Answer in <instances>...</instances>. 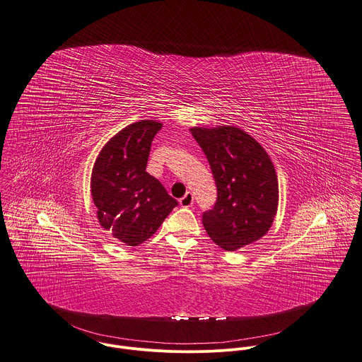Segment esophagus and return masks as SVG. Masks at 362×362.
<instances>
[{"mask_svg": "<svg viewBox=\"0 0 362 362\" xmlns=\"http://www.w3.org/2000/svg\"><path fill=\"white\" fill-rule=\"evenodd\" d=\"M193 203H194L193 194H192V193H189V192H187V193L180 199V206H182V207H185V209L192 207V206H193Z\"/></svg>", "mask_w": 362, "mask_h": 362, "instance_id": "obj_1", "label": "esophagus"}]
</instances>
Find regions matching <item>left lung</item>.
I'll return each instance as SVG.
<instances>
[{
  "instance_id": "1",
  "label": "left lung",
  "mask_w": 362,
  "mask_h": 362,
  "mask_svg": "<svg viewBox=\"0 0 362 362\" xmlns=\"http://www.w3.org/2000/svg\"><path fill=\"white\" fill-rule=\"evenodd\" d=\"M217 185V203L203 214L209 236L233 252L263 238L279 209L274 165L252 136L235 126L192 127Z\"/></svg>"
}]
</instances>
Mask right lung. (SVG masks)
Segmentation results:
<instances>
[{"label": "right lung", "instance_id": "1", "mask_svg": "<svg viewBox=\"0 0 362 362\" xmlns=\"http://www.w3.org/2000/svg\"><path fill=\"white\" fill-rule=\"evenodd\" d=\"M160 122L140 120L100 149L90 175V193L102 228L127 246L149 239L177 206L145 168Z\"/></svg>", "mask_w": 362, "mask_h": 362}]
</instances>
